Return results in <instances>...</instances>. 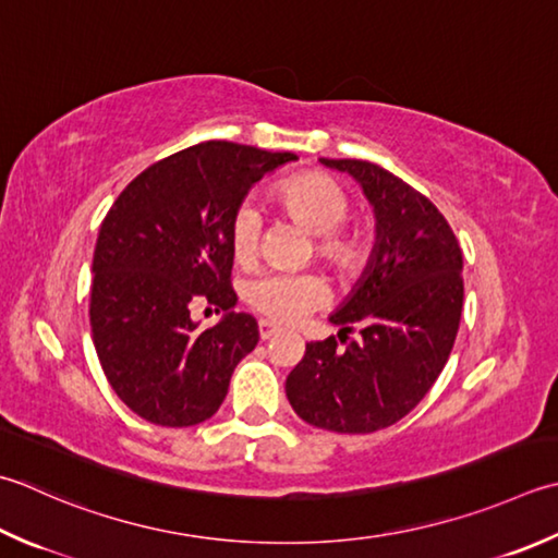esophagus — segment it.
<instances>
[{
	"label": "esophagus",
	"instance_id": "34e87169",
	"mask_svg": "<svg viewBox=\"0 0 558 558\" xmlns=\"http://www.w3.org/2000/svg\"><path fill=\"white\" fill-rule=\"evenodd\" d=\"M280 329L272 322H266V319H260L258 322V333H260V338H264V341H268L270 336H276Z\"/></svg>",
	"mask_w": 558,
	"mask_h": 558
}]
</instances>
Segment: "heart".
<instances>
[{"instance_id":"obj_1","label":"heart","mask_w":558,"mask_h":558,"mask_svg":"<svg viewBox=\"0 0 558 558\" xmlns=\"http://www.w3.org/2000/svg\"><path fill=\"white\" fill-rule=\"evenodd\" d=\"M276 203L282 213L310 229L314 256L329 266L338 278H353L365 266L369 246L363 229L348 227V195L324 173H298L278 183ZM264 220L251 203H242L229 220V248L236 264L248 266L258 256ZM329 298L324 280L314 272H264L248 282L251 307L272 322L298 324L319 310Z\"/></svg>"}]
</instances>
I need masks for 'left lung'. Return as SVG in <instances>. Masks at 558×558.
<instances>
[{"label":"left lung","mask_w":558,"mask_h":558,"mask_svg":"<svg viewBox=\"0 0 558 558\" xmlns=\"http://www.w3.org/2000/svg\"><path fill=\"white\" fill-rule=\"evenodd\" d=\"M351 173L375 205L377 244L363 280L288 375L294 413L333 433H375L416 409L442 373L460 329L462 248L442 213L413 185L363 159H322Z\"/></svg>","instance_id":"1"}]
</instances>
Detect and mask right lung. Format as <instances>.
Returning a JSON list of instances; mask_svg holds the SVG:
<instances>
[{"label":"right lung","mask_w":558,"mask_h":558,"mask_svg":"<svg viewBox=\"0 0 558 558\" xmlns=\"http://www.w3.org/2000/svg\"><path fill=\"white\" fill-rule=\"evenodd\" d=\"M292 151L210 140L159 159L106 213L89 302L98 363L118 399L167 428L215 416L239 360L258 343L251 314L232 312L229 220L251 185ZM226 312L201 332L195 303Z\"/></svg>","instance_id":"right-lung-1"}]
</instances>
